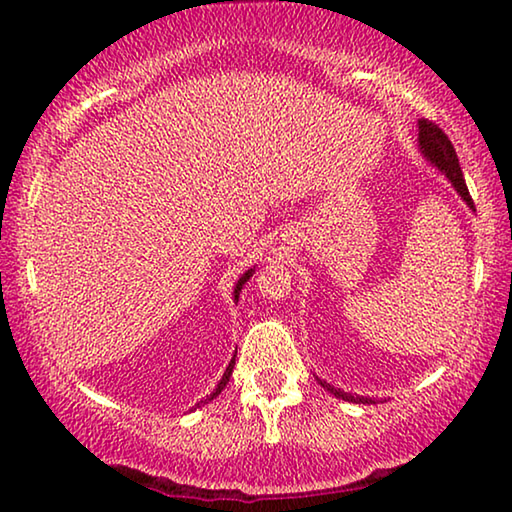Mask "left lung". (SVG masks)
<instances>
[{
    "instance_id": "left-lung-1",
    "label": "left lung",
    "mask_w": 512,
    "mask_h": 512,
    "mask_svg": "<svg viewBox=\"0 0 512 512\" xmlns=\"http://www.w3.org/2000/svg\"><path fill=\"white\" fill-rule=\"evenodd\" d=\"M417 125H419V139L417 141H419L421 157H424L428 164L440 170V173L446 177V180L451 182L453 189H456L460 200L465 202V205L472 209V212H476L474 200H472V196H469V191H467L465 177H462V170H460V164H458V154H456V150H453L449 136H446L437 125L428 123V120H419ZM319 383H321V387H326L330 394H335L337 399L355 401L351 394L344 392V389L332 387L330 383H326V380H319Z\"/></svg>"
}]
</instances>
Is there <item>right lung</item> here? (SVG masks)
Masks as SVG:
<instances>
[{
  "instance_id": "1",
  "label": "right lung",
  "mask_w": 512,
  "mask_h": 512,
  "mask_svg": "<svg viewBox=\"0 0 512 512\" xmlns=\"http://www.w3.org/2000/svg\"><path fill=\"white\" fill-rule=\"evenodd\" d=\"M253 273H255V266H253V269H248V271H246V273H243V275H241V278L237 280V285H234V300H239V294H241V289H243V285H246V282H248L250 278H253ZM234 358H237V355H234ZM234 358L230 360V364H227V369H225V373H223V378H221V380H218V385H216V389H214V392H212V394H209L205 401H200V403H196V408H200V405H205V403H209V401H214V399H216V396L223 392V389H225V385H227V380H230V376H232V369H234Z\"/></svg>"
}]
</instances>
